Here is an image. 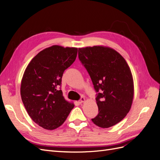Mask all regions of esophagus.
<instances>
[{
  "mask_svg": "<svg viewBox=\"0 0 160 160\" xmlns=\"http://www.w3.org/2000/svg\"><path fill=\"white\" fill-rule=\"evenodd\" d=\"M85 101V99L84 98H81V99L79 101V103H82L83 102H84V101Z\"/></svg>",
  "mask_w": 160,
  "mask_h": 160,
  "instance_id": "1",
  "label": "esophagus"
}]
</instances>
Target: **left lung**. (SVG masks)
I'll use <instances>...</instances> for the list:
<instances>
[{"instance_id":"8db88e82","label":"left lung","mask_w":160,"mask_h":160,"mask_svg":"<svg viewBox=\"0 0 160 160\" xmlns=\"http://www.w3.org/2000/svg\"><path fill=\"white\" fill-rule=\"evenodd\" d=\"M78 55L98 93L99 113L92 122L102 128L112 127L132 107L134 86L129 67L118 52L108 47L79 48Z\"/></svg>"}]
</instances>
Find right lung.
Here are the masks:
<instances>
[{
	"mask_svg": "<svg viewBox=\"0 0 160 160\" xmlns=\"http://www.w3.org/2000/svg\"><path fill=\"white\" fill-rule=\"evenodd\" d=\"M77 55V48L52 45L38 52L24 72L21 85L22 103L33 122L45 129L61 126L74 108L58 87Z\"/></svg>",
	"mask_w": 160,
	"mask_h": 160,
	"instance_id": "1",
	"label": "right lung"
}]
</instances>
